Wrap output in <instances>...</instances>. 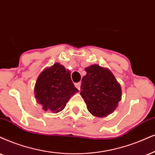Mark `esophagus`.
Returning <instances> with one entry per match:
<instances>
[{
	"label": "esophagus",
	"instance_id": "34e87169",
	"mask_svg": "<svg viewBox=\"0 0 155 155\" xmlns=\"http://www.w3.org/2000/svg\"><path fill=\"white\" fill-rule=\"evenodd\" d=\"M74 85H75V87L77 88L78 89H80V87H81V82H78V83L74 84Z\"/></svg>",
	"mask_w": 155,
	"mask_h": 155
}]
</instances>
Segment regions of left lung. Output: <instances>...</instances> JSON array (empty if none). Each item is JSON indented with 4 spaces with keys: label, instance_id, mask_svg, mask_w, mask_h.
I'll return each instance as SVG.
<instances>
[{
    "label": "left lung",
    "instance_id": "left-lung-1",
    "mask_svg": "<svg viewBox=\"0 0 155 155\" xmlns=\"http://www.w3.org/2000/svg\"><path fill=\"white\" fill-rule=\"evenodd\" d=\"M80 94L93 116L105 117L118 107L121 99V88L107 68L94 64L85 68Z\"/></svg>",
    "mask_w": 155,
    "mask_h": 155
}]
</instances>
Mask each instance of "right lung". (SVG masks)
<instances>
[{
	"mask_svg": "<svg viewBox=\"0 0 155 155\" xmlns=\"http://www.w3.org/2000/svg\"><path fill=\"white\" fill-rule=\"evenodd\" d=\"M79 91L74 87L70 71L59 63L45 68L39 74L34 88L37 103L44 111L58 113L72 96Z\"/></svg>",
	"mask_w": 155,
	"mask_h": 155,
	"instance_id": "right-lung-1",
	"label": "right lung"
}]
</instances>
